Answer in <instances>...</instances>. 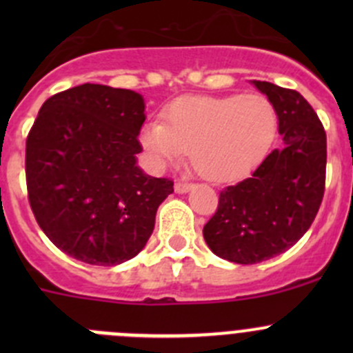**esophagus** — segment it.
<instances>
[{
	"mask_svg": "<svg viewBox=\"0 0 353 353\" xmlns=\"http://www.w3.org/2000/svg\"><path fill=\"white\" fill-rule=\"evenodd\" d=\"M191 188H193V184L186 183V181H177V183L174 184V190H176V193H188Z\"/></svg>",
	"mask_w": 353,
	"mask_h": 353,
	"instance_id": "obj_1",
	"label": "esophagus"
}]
</instances>
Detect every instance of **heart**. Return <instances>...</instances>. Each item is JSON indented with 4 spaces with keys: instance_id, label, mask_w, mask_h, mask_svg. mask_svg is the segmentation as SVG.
Returning <instances> with one entry per match:
<instances>
[{
    "instance_id": "obj_1",
    "label": "heart",
    "mask_w": 353,
    "mask_h": 353,
    "mask_svg": "<svg viewBox=\"0 0 353 353\" xmlns=\"http://www.w3.org/2000/svg\"><path fill=\"white\" fill-rule=\"evenodd\" d=\"M276 112L263 95H188L170 102L163 123H148L141 145L157 167L181 160L210 181H232L254 169L273 143Z\"/></svg>"
}]
</instances>
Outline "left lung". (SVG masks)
<instances>
[{"instance_id":"1","label":"left lung","mask_w":353,"mask_h":353,"mask_svg":"<svg viewBox=\"0 0 353 353\" xmlns=\"http://www.w3.org/2000/svg\"><path fill=\"white\" fill-rule=\"evenodd\" d=\"M254 85L275 108L283 148L223 188L203 227L208 248L239 265L266 261L297 243L318 215L326 183V133L311 104L297 90L270 81Z\"/></svg>"}]
</instances>
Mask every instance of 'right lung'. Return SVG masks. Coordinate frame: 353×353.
I'll return each mask as SVG.
<instances>
[{"instance_id": "add662e5", "label": "right lung", "mask_w": 353, "mask_h": 353, "mask_svg": "<svg viewBox=\"0 0 353 353\" xmlns=\"http://www.w3.org/2000/svg\"><path fill=\"white\" fill-rule=\"evenodd\" d=\"M145 123L140 94L83 83L42 104L25 147L28 203L56 248L78 261L114 266L154 232L165 177L137 165Z\"/></svg>"}]
</instances>
